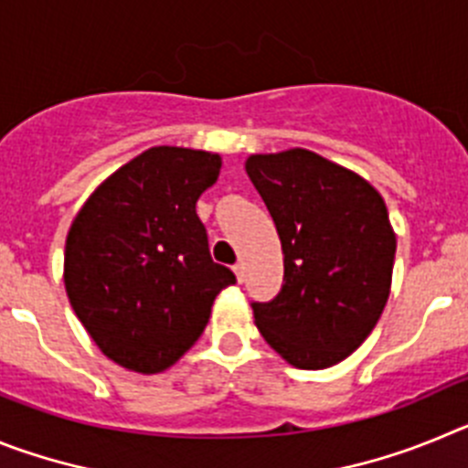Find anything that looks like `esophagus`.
Listing matches in <instances>:
<instances>
[{
  "label": "esophagus",
  "instance_id": "obj_1",
  "mask_svg": "<svg viewBox=\"0 0 468 468\" xmlns=\"http://www.w3.org/2000/svg\"><path fill=\"white\" fill-rule=\"evenodd\" d=\"M234 274H237L239 283H243V281H246V267H243V262L234 264Z\"/></svg>",
  "mask_w": 468,
  "mask_h": 468
}]
</instances>
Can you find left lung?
I'll list each match as a JSON object with an SVG mask.
<instances>
[{
	"label": "left lung",
	"instance_id": "8db88e82",
	"mask_svg": "<svg viewBox=\"0 0 468 468\" xmlns=\"http://www.w3.org/2000/svg\"><path fill=\"white\" fill-rule=\"evenodd\" d=\"M246 171L283 250V285L250 302L255 325L291 366L321 370L356 351L382 316L396 237L373 185L309 150L253 154Z\"/></svg>",
	"mask_w": 468,
	"mask_h": 468
}]
</instances>
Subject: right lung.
<instances>
[{
    "label": "right lung",
    "instance_id": "add662e5",
    "mask_svg": "<svg viewBox=\"0 0 468 468\" xmlns=\"http://www.w3.org/2000/svg\"><path fill=\"white\" fill-rule=\"evenodd\" d=\"M218 173V154L152 147L112 173L69 227V304L102 354L128 370L173 366L204 333L215 295L237 283L210 258L197 215Z\"/></svg>",
    "mask_w": 468,
    "mask_h": 468
}]
</instances>
